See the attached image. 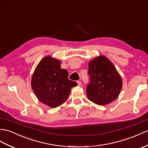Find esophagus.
<instances>
[{"label": "esophagus", "instance_id": "esophagus-1", "mask_svg": "<svg viewBox=\"0 0 148 148\" xmlns=\"http://www.w3.org/2000/svg\"><path fill=\"white\" fill-rule=\"evenodd\" d=\"M77 84L78 86H81L82 85V82L80 81H77Z\"/></svg>", "mask_w": 148, "mask_h": 148}]
</instances>
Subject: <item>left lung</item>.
<instances>
[{"label": "left lung", "instance_id": "left-lung-1", "mask_svg": "<svg viewBox=\"0 0 148 148\" xmlns=\"http://www.w3.org/2000/svg\"><path fill=\"white\" fill-rule=\"evenodd\" d=\"M90 82L86 96L97 105L108 104L119 95L122 81L114 64L104 56L95 58L88 63Z\"/></svg>", "mask_w": 148, "mask_h": 148}]
</instances>
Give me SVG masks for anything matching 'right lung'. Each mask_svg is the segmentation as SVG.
<instances>
[{
  "label": "right lung",
  "instance_id": "obj_1",
  "mask_svg": "<svg viewBox=\"0 0 148 148\" xmlns=\"http://www.w3.org/2000/svg\"><path fill=\"white\" fill-rule=\"evenodd\" d=\"M77 85L68 79L66 70L61 68V62L51 56L44 58L32 75L31 86L37 98L45 105L55 108L67 100L71 89Z\"/></svg>",
  "mask_w": 148,
  "mask_h": 148
}]
</instances>
